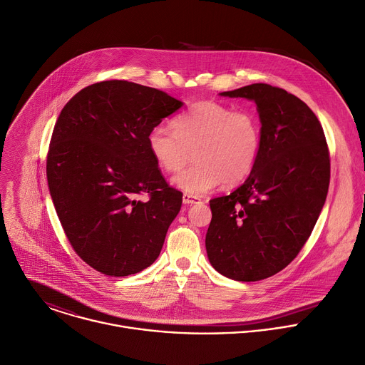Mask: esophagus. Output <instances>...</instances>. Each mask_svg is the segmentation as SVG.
<instances>
[{"label": "esophagus", "instance_id": "obj_1", "mask_svg": "<svg viewBox=\"0 0 365 365\" xmlns=\"http://www.w3.org/2000/svg\"><path fill=\"white\" fill-rule=\"evenodd\" d=\"M198 201H200V198H198V197H192V195H190V194H184V195H182V202H184V204H187V205L197 204Z\"/></svg>", "mask_w": 365, "mask_h": 365}]
</instances>
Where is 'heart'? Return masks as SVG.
Returning a JSON list of instances; mask_svg holds the SVG:
<instances>
[{"instance_id": "b5f03b06", "label": "heart", "mask_w": 365, "mask_h": 365, "mask_svg": "<svg viewBox=\"0 0 365 365\" xmlns=\"http://www.w3.org/2000/svg\"><path fill=\"white\" fill-rule=\"evenodd\" d=\"M157 125L147 135V147L167 173L178 171L173 184L192 197L204 195L222 182L235 185L253 171L262 147L259 119L247 110H233L217 102H198L173 122Z\"/></svg>"}]
</instances>
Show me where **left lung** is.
Listing matches in <instances>:
<instances>
[{"label": "left lung", "instance_id": "1", "mask_svg": "<svg viewBox=\"0 0 365 365\" xmlns=\"http://www.w3.org/2000/svg\"><path fill=\"white\" fill-rule=\"evenodd\" d=\"M220 96L256 103L262 147L247 180L210 201L205 249L211 266L239 282L273 276L309 239L329 187V154L315 113L295 95L253 83Z\"/></svg>", "mask_w": 365, "mask_h": 365}]
</instances>
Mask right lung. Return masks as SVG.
Instances as JSON below:
<instances>
[{
    "mask_svg": "<svg viewBox=\"0 0 365 365\" xmlns=\"http://www.w3.org/2000/svg\"><path fill=\"white\" fill-rule=\"evenodd\" d=\"M182 105L154 88L106 81L60 112L47 155L50 195L71 247L103 274L138 273L161 253L182 194L165 182L147 135Z\"/></svg>",
    "mask_w": 365,
    "mask_h": 365,
    "instance_id": "obj_1",
    "label": "right lung"
}]
</instances>
